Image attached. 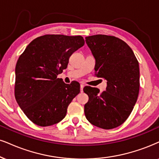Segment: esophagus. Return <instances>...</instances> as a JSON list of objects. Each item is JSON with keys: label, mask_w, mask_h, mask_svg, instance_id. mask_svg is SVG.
I'll list each match as a JSON object with an SVG mask.
<instances>
[{"label": "esophagus", "mask_w": 159, "mask_h": 159, "mask_svg": "<svg viewBox=\"0 0 159 159\" xmlns=\"http://www.w3.org/2000/svg\"><path fill=\"white\" fill-rule=\"evenodd\" d=\"M84 85L83 84H81V85H80V91H81V92H83V88H84Z\"/></svg>", "instance_id": "esophagus-1"}]
</instances>
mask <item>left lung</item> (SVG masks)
<instances>
[{
    "label": "left lung",
    "instance_id": "obj_1",
    "mask_svg": "<svg viewBox=\"0 0 159 159\" xmlns=\"http://www.w3.org/2000/svg\"><path fill=\"white\" fill-rule=\"evenodd\" d=\"M96 59L95 75L107 80L106 91L85 86L89 96L84 111L88 121L109 130L122 125L134 109L139 92V66L130 47L114 36L85 38Z\"/></svg>",
    "mask_w": 159,
    "mask_h": 159
}]
</instances>
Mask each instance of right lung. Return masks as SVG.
<instances>
[{
    "instance_id": "obj_1",
    "label": "right lung",
    "mask_w": 159,
    "mask_h": 159,
    "mask_svg": "<svg viewBox=\"0 0 159 159\" xmlns=\"http://www.w3.org/2000/svg\"><path fill=\"white\" fill-rule=\"evenodd\" d=\"M84 44L82 36L46 34L33 40L19 57L15 97L34 124L51 126L65 118L68 106L80 92V85L76 81L66 84L57 75Z\"/></svg>"
}]
</instances>
